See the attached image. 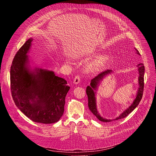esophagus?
Instances as JSON below:
<instances>
[{"label":"esophagus","mask_w":156,"mask_h":156,"mask_svg":"<svg viewBox=\"0 0 156 156\" xmlns=\"http://www.w3.org/2000/svg\"><path fill=\"white\" fill-rule=\"evenodd\" d=\"M80 82V76L77 75V76H76L75 77V78H74V80H73V83L75 84H78Z\"/></svg>","instance_id":"esophagus-1"}]
</instances>
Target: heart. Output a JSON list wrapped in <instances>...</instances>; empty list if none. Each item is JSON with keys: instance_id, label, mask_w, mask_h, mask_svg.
Masks as SVG:
<instances>
[{"instance_id": "heart-1", "label": "heart", "mask_w": 156, "mask_h": 156, "mask_svg": "<svg viewBox=\"0 0 156 156\" xmlns=\"http://www.w3.org/2000/svg\"><path fill=\"white\" fill-rule=\"evenodd\" d=\"M108 59L107 55H102L97 57L93 61L89 63L86 66V70L88 72L94 73L100 70Z\"/></svg>"}]
</instances>
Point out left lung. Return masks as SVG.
I'll use <instances>...</instances> for the list:
<instances>
[{
  "instance_id": "1",
  "label": "left lung",
  "mask_w": 156,
  "mask_h": 156,
  "mask_svg": "<svg viewBox=\"0 0 156 156\" xmlns=\"http://www.w3.org/2000/svg\"><path fill=\"white\" fill-rule=\"evenodd\" d=\"M136 51V53L138 55H140L139 51L135 48ZM138 72H139V77H138V83H139V88L136 94V96L135 99L133 101V104L128 107L125 111L118 117L115 119H104L99 114L98 111L97 110L96 107V100L95 97L96 92L94 91L96 90L98 87V86L101 81L104 78H105L107 75L108 74L112 73V70H105L103 72H101L100 74H99L97 76L94 77L93 79L91 80L90 86H87L86 87V94L88 98V107L91 112L99 120L104 122H110L114 120H117L119 119H122L128 115L132 111L134 110L139 104L140 102L141 101L143 94V91H144V66L143 63H139L138 65Z\"/></svg>"
}]
</instances>
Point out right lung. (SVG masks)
Instances as JSON below:
<instances>
[{
	"instance_id": "obj_1",
	"label": "right lung",
	"mask_w": 156,
	"mask_h": 156,
	"mask_svg": "<svg viewBox=\"0 0 156 156\" xmlns=\"http://www.w3.org/2000/svg\"><path fill=\"white\" fill-rule=\"evenodd\" d=\"M32 38L27 40L15 55L10 67V87L16 107L34 122L53 123L64 112L67 82L53 71L28 65Z\"/></svg>"
}]
</instances>
